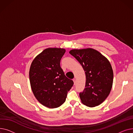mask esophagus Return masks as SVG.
Segmentation results:
<instances>
[{"instance_id":"34e87169","label":"esophagus","mask_w":133,"mask_h":133,"mask_svg":"<svg viewBox=\"0 0 133 133\" xmlns=\"http://www.w3.org/2000/svg\"><path fill=\"white\" fill-rule=\"evenodd\" d=\"M73 82H74V85H75V82H76L75 79H73Z\"/></svg>"}]
</instances>
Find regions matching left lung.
Masks as SVG:
<instances>
[{
  "instance_id": "left-lung-1",
  "label": "left lung",
  "mask_w": 133,
  "mask_h": 133,
  "mask_svg": "<svg viewBox=\"0 0 133 133\" xmlns=\"http://www.w3.org/2000/svg\"><path fill=\"white\" fill-rule=\"evenodd\" d=\"M69 53L85 72V88L79 94L82 103L90 107L99 105L106 99L113 86V71L109 60L91 48L74 49Z\"/></svg>"
}]
</instances>
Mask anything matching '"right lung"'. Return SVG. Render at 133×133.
<instances>
[{
  "mask_svg": "<svg viewBox=\"0 0 133 133\" xmlns=\"http://www.w3.org/2000/svg\"><path fill=\"white\" fill-rule=\"evenodd\" d=\"M66 52L61 48H48L34 59L29 77L31 89L37 100L43 106L55 108L64 103L67 93L73 85L60 67Z\"/></svg>",
  "mask_w": 133,
  "mask_h": 133,
  "instance_id": "1",
  "label": "right lung"
}]
</instances>
